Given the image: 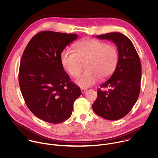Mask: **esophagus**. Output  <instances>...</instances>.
I'll list each match as a JSON object with an SVG mask.
<instances>
[{"label":"esophagus","instance_id":"obj_1","mask_svg":"<svg viewBox=\"0 0 158 158\" xmlns=\"http://www.w3.org/2000/svg\"><path fill=\"white\" fill-rule=\"evenodd\" d=\"M81 93L83 94V93H85L86 91V89H83V88H81Z\"/></svg>","mask_w":158,"mask_h":158}]
</instances>
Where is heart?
Listing matches in <instances>:
<instances>
[{
	"label": "heart",
	"mask_w": 158,
	"mask_h": 158,
	"mask_svg": "<svg viewBox=\"0 0 158 158\" xmlns=\"http://www.w3.org/2000/svg\"><path fill=\"white\" fill-rule=\"evenodd\" d=\"M73 47L74 52L63 50L60 59L63 68L72 77L78 75L85 64L86 70L75 81L79 86L88 88L98 78L102 81L106 80L114 72L118 62V52L114 45L87 39L77 42Z\"/></svg>",
	"instance_id": "b5f03b06"
}]
</instances>
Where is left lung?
<instances>
[{
  "label": "left lung",
  "mask_w": 158,
  "mask_h": 158,
  "mask_svg": "<svg viewBox=\"0 0 158 158\" xmlns=\"http://www.w3.org/2000/svg\"><path fill=\"white\" fill-rule=\"evenodd\" d=\"M96 37L111 40L117 46L118 62L112 76L100 85L108 89H98L97 98L92 108L105 119L117 120L131 111L138 98L141 78L140 59L132 42L121 33H108Z\"/></svg>",
  "instance_id": "1"
}]
</instances>
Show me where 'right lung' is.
Returning a JSON list of instances; mask_svg holds the SVG:
<instances>
[{
	"mask_svg": "<svg viewBox=\"0 0 158 158\" xmlns=\"http://www.w3.org/2000/svg\"><path fill=\"white\" fill-rule=\"evenodd\" d=\"M77 34L42 31L27 45L20 61L19 86L25 102L35 116L57 124L69 119L81 94L61 66V52Z\"/></svg>",
	"mask_w": 158,
	"mask_h": 158,
	"instance_id": "right-lung-1",
	"label": "right lung"
}]
</instances>
